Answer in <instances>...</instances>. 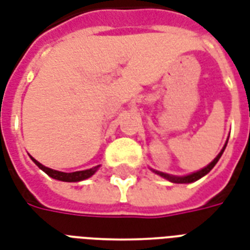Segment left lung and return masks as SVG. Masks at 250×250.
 I'll use <instances>...</instances> for the list:
<instances>
[{
  "mask_svg": "<svg viewBox=\"0 0 250 250\" xmlns=\"http://www.w3.org/2000/svg\"><path fill=\"white\" fill-rule=\"evenodd\" d=\"M227 143H228V142H227ZM225 147H227V144L224 146V148L221 149V152H220L219 155L216 156V159H214L213 162L209 163V164H208L207 167L203 168V169H200V171L195 172V173H191V175H188V176H182V177H179V176H169V175H167V173H163V172H158V171H156V173H158V175H160V176L168 179L169 182L179 183V184H183V183L196 182V180H199V179H201V177H203V176H205V175H207V173H208V172H209L210 169H212V168L214 167V166H216V163L219 162V159L221 158V155H223Z\"/></svg>",
  "mask_w": 250,
  "mask_h": 250,
  "instance_id": "obj_1",
  "label": "left lung"
}]
</instances>
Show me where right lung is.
Wrapping results in <instances>:
<instances>
[{
  "label": "right lung",
  "instance_id": "obj_1",
  "mask_svg": "<svg viewBox=\"0 0 250 250\" xmlns=\"http://www.w3.org/2000/svg\"><path fill=\"white\" fill-rule=\"evenodd\" d=\"M31 160L36 163L37 166L42 169L43 172H46L50 177L53 179H57V180H61V182H81V180H84V179H88L90 176H92L95 171L98 169V167L90 168V169H86V171H77L71 172V173H66V172H59L55 171V169H51V168H47L45 166H42L40 162H37L36 159L31 158Z\"/></svg>",
  "mask_w": 250,
  "mask_h": 250
}]
</instances>
